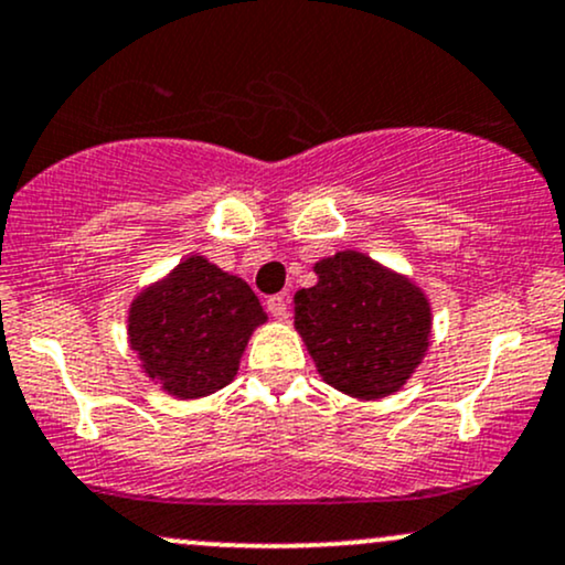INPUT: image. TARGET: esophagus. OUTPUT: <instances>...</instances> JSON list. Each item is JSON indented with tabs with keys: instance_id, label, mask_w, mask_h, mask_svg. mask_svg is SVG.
Wrapping results in <instances>:
<instances>
[{
	"instance_id": "34e87169",
	"label": "esophagus",
	"mask_w": 565,
	"mask_h": 565,
	"mask_svg": "<svg viewBox=\"0 0 565 565\" xmlns=\"http://www.w3.org/2000/svg\"><path fill=\"white\" fill-rule=\"evenodd\" d=\"M268 310H270V316H276L278 321H287V319H289V305H287V297H284V295L270 297V300H268Z\"/></svg>"
}]
</instances>
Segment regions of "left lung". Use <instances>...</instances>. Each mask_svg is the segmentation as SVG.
Wrapping results in <instances>:
<instances>
[{
	"mask_svg": "<svg viewBox=\"0 0 565 565\" xmlns=\"http://www.w3.org/2000/svg\"><path fill=\"white\" fill-rule=\"evenodd\" d=\"M313 274L319 281L295 295V329L321 380L359 401L398 393L430 348L425 291L355 249L321 257Z\"/></svg>",
	"mask_w": 565,
	"mask_h": 565,
	"instance_id": "1",
	"label": "left lung"
}]
</instances>
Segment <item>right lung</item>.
<instances>
[{"label": "right lung", "instance_id": "obj_1", "mask_svg": "<svg viewBox=\"0 0 565 565\" xmlns=\"http://www.w3.org/2000/svg\"><path fill=\"white\" fill-rule=\"evenodd\" d=\"M265 321L249 284L196 252L132 297L127 342L153 385L180 401L204 398L236 377L246 342Z\"/></svg>", "mask_w": 565, "mask_h": 565}]
</instances>
